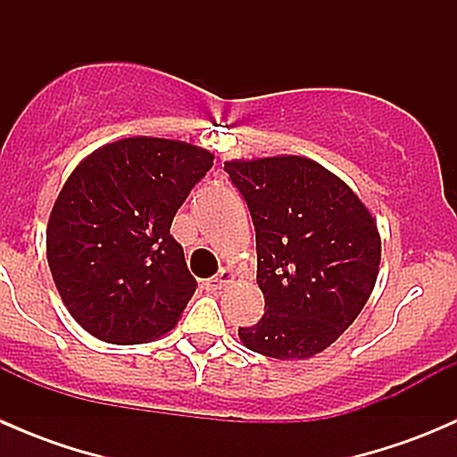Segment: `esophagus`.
<instances>
[{"label": "esophagus", "mask_w": 457, "mask_h": 457, "mask_svg": "<svg viewBox=\"0 0 457 457\" xmlns=\"http://www.w3.org/2000/svg\"><path fill=\"white\" fill-rule=\"evenodd\" d=\"M229 280H232V271H229V270H220L219 274L212 276V278H207L205 283H203V287H205V292L216 294V292H219V289H223L225 285L229 283Z\"/></svg>", "instance_id": "34e87169"}]
</instances>
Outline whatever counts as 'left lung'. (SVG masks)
<instances>
[{
  "instance_id": "1",
  "label": "left lung",
  "mask_w": 457,
  "mask_h": 457,
  "mask_svg": "<svg viewBox=\"0 0 457 457\" xmlns=\"http://www.w3.org/2000/svg\"><path fill=\"white\" fill-rule=\"evenodd\" d=\"M256 229L265 314L241 343L278 361L320 353L356 320L380 265L376 219L352 187L305 156L228 161Z\"/></svg>"
}]
</instances>
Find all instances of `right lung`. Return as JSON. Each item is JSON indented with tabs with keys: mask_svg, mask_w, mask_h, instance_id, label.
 <instances>
[{
	"mask_svg": "<svg viewBox=\"0 0 457 457\" xmlns=\"http://www.w3.org/2000/svg\"><path fill=\"white\" fill-rule=\"evenodd\" d=\"M212 161L190 143L130 137L72 170L50 212L46 254L87 334L139 345L177 325L196 280L170 225Z\"/></svg>",
	"mask_w": 457,
	"mask_h": 457,
	"instance_id": "1",
	"label": "right lung"
}]
</instances>
